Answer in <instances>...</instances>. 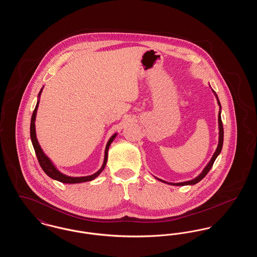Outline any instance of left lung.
Listing matches in <instances>:
<instances>
[{"instance_id":"left-lung-1","label":"left lung","mask_w":257,"mask_h":257,"mask_svg":"<svg viewBox=\"0 0 257 257\" xmlns=\"http://www.w3.org/2000/svg\"><path fill=\"white\" fill-rule=\"evenodd\" d=\"M213 92H214V94L216 95V97H217V100H218V104H219V106H220V111H219V145H218V147H217V149H216V151H215V153H214V155H213V157L211 158L210 160V162L208 163L207 166L204 168V170L202 171V172L198 175V176H196L195 179H193V180H190V181H186V182H180V183H169V182H166V181H164V180H161L159 178H157L158 180L160 181H162V182H164V183H168L170 184V185H173V186H185V185H195V184L198 183L201 179H203L205 176H206V174H207L209 171L211 170V168H212V166H213V164H214V162H215V160L216 158L219 156V154L220 153V151H221V148H222V144H223V127H222V122H221V117H220V100H219V98L217 96V94H216V92L213 90Z\"/></svg>"}]
</instances>
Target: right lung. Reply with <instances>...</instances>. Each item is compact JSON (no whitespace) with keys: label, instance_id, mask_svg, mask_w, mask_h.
I'll use <instances>...</instances> for the list:
<instances>
[{"label":"right lung","instance_id":"right-lung-1","mask_svg":"<svg viewBox=\"0 0 257 257\" xmlns=\"http://www.w3.org/2000/svg\"><path fill=\"white\" fill-rule=\"evenodd\" d=\"M41 91H42V88L41 90L39 91L38 93V100H37V106L34 110L33 112V115H32V119H31V140H32V144L34 146L35 148V151H36V154H37V160H38V163L41 167V169L44 171V172L51 177L52 179H55L57 181H60L61 183L66 184H76V183H82V182H87V181H91L93 180L94 178H96L98 175L103 171V170L105 169V166L107 164V160H108V150H109V147H110V144L112 143V141L114 140V138L116 137V133L112 135L110 138V140L108 141L107 143V146H106V149H105V157H104V162H103V165L101 167V169L95 172L94 174L92 175H89V176H82V177H71V176H68V175H65L63 173H61V171H58L57 168L53 165V163L51 162V160L44 154L43 150L41 149V147L38 144V141L37 139V134H36V116H37V108H38V104H39V96L41 94Z\"/></svg>","mask_w":257,"mask_h":257}]
</instances>
